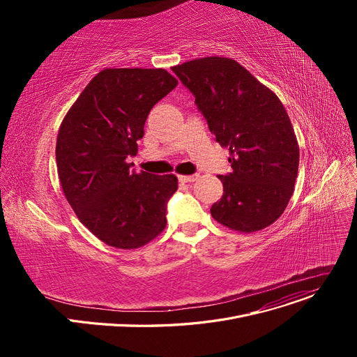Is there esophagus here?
Instances as JSON below:
<instances>
[{
  "label": "esophagus",
  "instance_id": "obj_1",
  "mask_svg": "<svg viewBox=\"0 0 357 357\" xmlns=\"http://www.w3.org/2000/svg\"><path fill=\"white\" fill-rule=\"evenodd\" d=\"M198 178H199V175L198 174H194V175H186V176H179V181L181 182H195V181H198Z\"/></svg>",
  "mask_w": 357,
  "mask_h": 357
}]
</instances>
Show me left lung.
Returning a JSON list of instances; mask_svg holds the SVG:
<instances>
[{
	"label": "left lung",
	"instance_id": "left-lung-1",
	"mask_svg": "<svg viewBox=\"0 0 357 357\" xmlns=\"http://www.w3.org/2000/svg\"><path fill=\"white\" fill-rule=\"evenodd\" d=\"M195 97L215 140L229 147L231 172L211 215L236 231L271 226L294 194L299 147L287 109L275 93L229 58L210 56L174 66Z\"/></svg>",
	"mask_w": 357,
	"mask_h": 357
}]
</instances>
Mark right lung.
I'll list each match as a JSON object with an SVG mask.
<instances>
[{
    "label": "right lung",
    "instance_id": "add662e5",
    "mask_svg": "<svg viewBox=\"0 0 357 357\" xmlns=\"http://www.w3.org/2000/svg\"><path fill=\"white\" fill-rule=\"evenodd\" d=\"M176 85L165 69H104L61 124L56 163L63 194L108 246L137 249L166 227L176 176L136 174L127 159L137 155L150 109Z\"/></svg>",
    "mask_w": 357,
    "mask_h": 357
}]
</instances>
